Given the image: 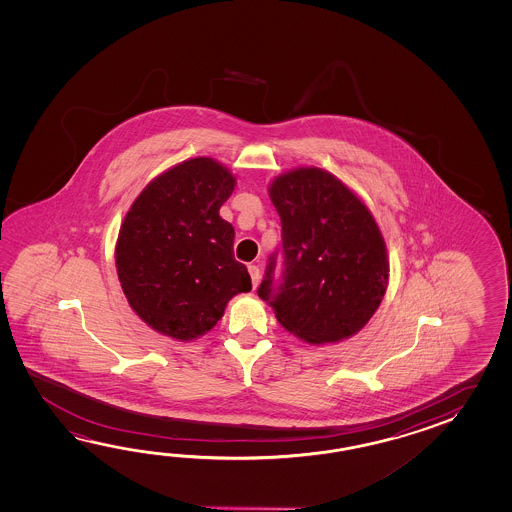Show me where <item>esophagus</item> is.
<instances>
[{
	"label": "esophagus",
	"mask_w": 512,
	"mask_h": 512,
	"mask_svg": "<svg viewBox=\"0 0 512 512\" xmlns=\"http://www.w3.org/2000/svg\"><path fill=\"white\" fill-rule=\"evenodd\" d=\"M249 274H251L252 287L256 289V285L260 282V267L258 265H249Z\"/></svg>",
	"instance_id": "obj_1"
}]
</instances>
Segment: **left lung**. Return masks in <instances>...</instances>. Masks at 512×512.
Segmentation results:
<instances>
[{
    "label": "left lung",
    "instance_id": "obj_1",
    "mask_svg": "<svg viewBox=\"0 0 512 512\" xmlns=\"http://www.w3.org/2000/svg\"><path fill=\"white\" fill-rule=\"evenodd\" d=\"M269 197L282 221L283 276L274 289L272 256L258 296L309 344L357 335L379 309L390 278L386 243L370 208L316 166L274 177Z\"/></svg>",
    "mask_w": 512,
    "mask_h": 512
}]
</instances>
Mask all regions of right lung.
Instances as JSON below:
<instances>
[{
    "label": "right lung",
    "mask_w": 512,
    "mask_h": 512,
    "mask_svg": "<svg viewBox=\"0 0 512 512\" xmlns=\"http://www.w3.org/2000/svg\"><path fill=\"white\" fill-rule=\"evenodd\" d=\"M236 177L212 157H194L157 175L120 225V287L144 324L188 342L218 324L230 298L252 289L234 258V227L219 216Z\"/></svg>",
    "instance_id": "obj_1"
}]
</instances>
